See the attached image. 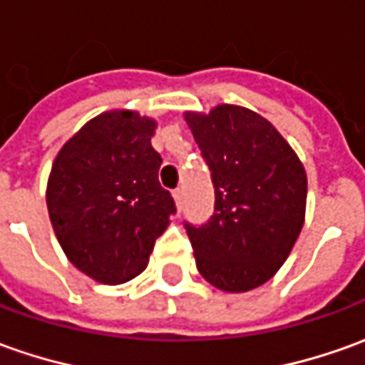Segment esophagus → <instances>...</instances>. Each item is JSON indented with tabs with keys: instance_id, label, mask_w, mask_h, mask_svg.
<instances>
[{
	"instance_id": "obj_1",
	"label": "esophagus",
	"mask_w": 365,
	"mask_h": 365,
	"mask_svg": "<svg viewBox=\"0 0 365 365\" xmlns=\"http://www.w3.org/2000/svg\"><path fill=\"white\" fill-rule=\"evenodd\" d=\"M173 200H175V205H178V210H182V205H183V187H178V190H173Z\"/></svg>"
}]
</instances>
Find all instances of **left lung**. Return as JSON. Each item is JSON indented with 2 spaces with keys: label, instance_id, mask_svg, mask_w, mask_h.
Wrapping results in <instances>:
<instances>
[{
  "label": "left lung",
  "instance_id": "1",
  "mask_svg": "<svg viewBox=\"0 0 365 365\" xmlns=\"http://www.w3.org/2000/svg\"><path fill=\"white\" fill-rule=\"evenodd\" d=\"M212 172L214 215L185 222L195 266L212 286L240 294L266 284L287 259L306 215V170L259 113L217 106L185 113Z\"/></svg>",
  "mask_w": 365,
  "mask_h": 365
}]
</instances>
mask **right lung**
<instances>
[{"label":"right lung","mask_w":365,"mask_h":365,"mask_svg":"<svg viewBox=\"0 0 365 365\" xmlns=\"http://www.w3.org/2000/svg\"><path fill=\"white\" fill-rule=\"evenodd\" d=\"M155 121L106 111L59 150L47 182V212L68 259L99 284H125L148 267L175 214L158 180Z\"/></svg>","instance_id":"right-lung-1"}]
</instances>
